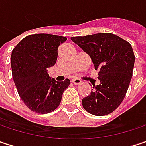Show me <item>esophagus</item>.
Wrapping results in <instances>:
<instances>
[{"mask_svg": "<svg viewBox=\"0 0 146 146\" xmlns=\"http://www.w3.org/2000/svg\"><path fill=\"white\" fill-rule=\"evenodd\" d=\"M71 82L73 83V84H76V85L81 84V80H80V79H78V78H73Z\"/></svg>", "mask_w": 146, "mask_h": 146, "instance_id": "34e87169", "label": "esophagus"}]
</instances>
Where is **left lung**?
Masks as SVG:
<instances>
[{
  "label": "left lung",
  "instance_id": "left-lung-1",
  "mask_svg": "<svg viewBox=\"0 0 146 146\" xmlns=\"http://www.w3.org/2000/svg\"><path fill=\"white\" fill-rule=\"evenodd\" d=\"M71 40L91 58L99 70L100 84L94 85L84 98V109L96 116L113 112L122 103L129 85L135 64L131 45L113 33H97L74 36Z\"/></svg>",
  "mask_w": 146,
  "mask_h": 146
}]
</instances>
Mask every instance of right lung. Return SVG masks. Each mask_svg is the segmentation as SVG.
<instances>
[{"label": "right lung", "mask_w": 146, "mask_h": 146, "mask_svg": "<svg viewBox=\"0 0 146 146\" xmlns=\"http://www.w3.org/2000/svg\"><path fill=\"white\" fill-rule=\"evenodd\" d=\"M65 36L46 33L33 34L23 38L11 52L12 77L18 94L29 110L47 113L59 106L70 80L58 82L51 78L47 68L58 58V48Z\"/></svg>", "instance_id": "1"}]
</instances>
